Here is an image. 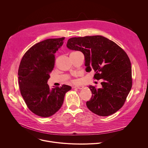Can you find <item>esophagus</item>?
Wrapping results in <instances>:
<instances>
[{"label":"esophagus","instance_id":"1","mask_svg":"<svg viewBox=\"0 0 148 148\" xmlns=\"http://www.w3.org/2000/svg\"><path fill=\"white\" fill-rule=\"evenodd\" d=\"M84 86H74L73 88H77V89H79V90H81L82 88H84Z\"/></svg>","mask_w":148,"mask_h":148}]
</instances>
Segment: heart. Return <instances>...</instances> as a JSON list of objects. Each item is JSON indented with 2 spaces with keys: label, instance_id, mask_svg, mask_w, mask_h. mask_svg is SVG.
Here are the masks:
<instances>
[{
  "label": "heart",
  "instance_id": "b5f03b06",
  "mask_svg": "<svg viewBox=\"0 0 148 148\" xmlns=\"http://www.w3.org/2000/svg\"><path fill=\"white\" fill-rule=\"evenodd\" d=\"M71 81H72V82H74L75 81V80H74V79H73V80H71Z\"/></svg>",
  "mask_w": 148,
  "mask_h": 148
}]
</instances>
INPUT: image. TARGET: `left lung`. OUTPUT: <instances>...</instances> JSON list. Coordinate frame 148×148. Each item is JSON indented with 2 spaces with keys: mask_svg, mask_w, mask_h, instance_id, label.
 Returning a JSON list of instances; mask_svg holds the SVG:
<instances>
[{
  "mask_svg": "<svg viewBox=\"0 0 148 148\" xmlns=\"http://www.w3.org/2000/svg\"><path fill=\"white\" fill-rule=\"evenodd\" d=\"M67 47L81 51L86 71H95L94 78L101 88L90 86L92 92L88 108L102 116L111 115L122 107L132 86L131 63L126 52L114 41L101 36L72 37Z\"/></svg>",
  "mask_w": 148,
  "mask_h": 148,
  "instance_id": "left-lung-1",
  "label": "left lung"
}]
</instances>
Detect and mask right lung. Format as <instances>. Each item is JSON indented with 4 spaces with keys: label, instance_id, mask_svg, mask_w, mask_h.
Segmentation results:
<instances>
[{
    "label": "right lung",
    "instance_id": "1",
    "mask_svg": "<svg viewBox=\"0 0 148 148\" xmlns=\"http://www.w3.org/2000/svg\"><path fill=\"white\" fill-rule=\"evenodd\" d=\"M65 37L49 38L36 43L24 54L18 70V85L28 108L34 114L47 118L61 107L67 92L71 89L63 84L51 90L47 84L55 64L54 54Z\"/></svg>",
    "mask_w": 148,
    "mask_h": 148
}]
</instances>
